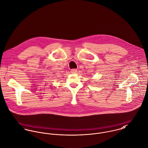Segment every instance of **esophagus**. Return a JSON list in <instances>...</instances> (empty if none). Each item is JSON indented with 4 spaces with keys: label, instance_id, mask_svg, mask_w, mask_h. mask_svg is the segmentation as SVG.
I'll list each match as a JSON object with an SVG mask.
<instances>
[{
    "label": "esophagus",
    "instance_id": "1",
    "mask_svg": "<svg viewBox=\"0 0 148 148\" xmlns=\"http://www.w3.org/2000/svg\"><path fill=\"white\" fill-rule=\"evenodd\" d=\"M77 69H71V73H77Z\"/></svg>",
    "mask_w": 148,
    "mask_h": 148
}]
</instances>
